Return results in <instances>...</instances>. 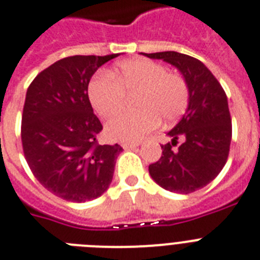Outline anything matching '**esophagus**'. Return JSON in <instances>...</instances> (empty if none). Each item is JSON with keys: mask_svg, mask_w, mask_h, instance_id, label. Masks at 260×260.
I'll return each mask as SVG.
<instances>
[{"mask_svg": "<svg viewBox=\"0 0 260 260\" xmlns=\"http://www.w3.org/2000/svg\"><path fill=\"white\" fill-rule=\"evenodd\" d=\"M139 144H140V143H121V147H123L124 149H132L139 147Z\"/></svg>", "mask_w": 260, "mask_h": 260, "instance_id": "obj_1", "label": "esophagus"}]
</instances>
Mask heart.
I'll list each match as a JSON object with an SVG mask.
<instances>
[{"label": "heart", "instance_id": "obj_1", "mask_svg": "<svg viewBox=\"0 0 260 260\" xmlns=\"http://www.w3.org/2000/svg\"><path fill=\"white\" fill-rule=\"evenodd\" d=\"M135 94L136 109L111 119L105 131L111 139L135 143L163 120L171 124L188 108V84L179 72L167 71L149 58L121 61L108 73L97 75L88 86L90 104L97 115L108 119L125 105V96Z\"/></svg>", "mask_w": 260, "mask_h": 260}]
</instances>
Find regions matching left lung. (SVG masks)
<instances>
[{"mask_svg": "<svg viewBox=\"0 0 260 260\" xmlns=\"http://www.w3.org/2000/svg\"><path fill=\"white\" fill-rule=\"evenodd\" d=\"M141 54L175 65L188 84V108L168 132L172 141L161 145V157L149 166V174L164 189L191 193L214 180L229 159L233 125L227 96L210 69L195 57L178 52ZM179 140L182 144L174 150Z\"/></svg>", "mask_w": 260, "mask_h": 260, "instance_id": "8db88e82", "label": "left lung"}]
</instances>
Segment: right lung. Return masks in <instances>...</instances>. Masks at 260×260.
<instances>
[{"instance_id": "right-lung-1", "label": "right lung", "mask_w": 260, "mask_h": 260, "mask_svg": "<svg viewBox=\"0 0 260 260\" xmlns=\"http://www.w3.org/2000/svg\"><path fill=\"white\" fill-rule=\"evenodd\" d=\"M119 54L71 56L40 72L26 90L21 141L35 178L61 199L103 195L113 178L119 144H99L103 131L88 97L90 77Z\"/></svg>"}]
</instances>
